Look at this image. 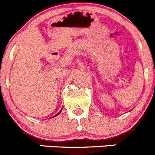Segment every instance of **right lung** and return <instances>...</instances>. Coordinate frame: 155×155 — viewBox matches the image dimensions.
Here are the masks:
<instances>
[{"mask_svg":"<svg viewBox=\"0 0 155 155\" xmlns=\"http://www.w3.org/2000/svg\"><path fill=\"white\" fill-rule=\"evenodd\" d=\"M61 110H62V109H61ZM61 110H60V111H59V112H58V114H56V116H54V117H56V116H58V114H60V113H61Z\"/></svg>","mask_w":155,"mask_h":155,"instance_id":"1","label":"right lung"}]
</instances>
